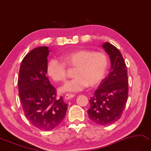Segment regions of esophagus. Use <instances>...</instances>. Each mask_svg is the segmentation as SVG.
I'll list each match as a JSON object with an SVG mask.
<instances>
[{
	"mask_svg": "<svg viewBox=\"0 0 151 151\" xmlns=\"http://www.w3.org/2000/svg\"><path fill=\"white\" fill-rule=\"evenodd\" d=\"M75 96L74 94H66L65 95V100H69L70 99H72Z\"/></svg>",
	"mask_w": 151,
	"mask_h": 151,
	"instance_id": "34e87169",
	"label": "esophagus"
}]
</instances>
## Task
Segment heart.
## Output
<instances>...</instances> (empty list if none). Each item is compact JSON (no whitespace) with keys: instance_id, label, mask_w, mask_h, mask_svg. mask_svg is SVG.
Returning a JSON list of instances; mask_svg holds the SVG:
<instances>
[{"instance_id":"obj_1","label":"heart","mask_w":151,"mask_h":151,"mask_svg":"<svg viewBox=\"0 0 151 151\" xmlns=\"http://www.w3.org/2000/svg\"><path fill=\"white\" fill-rule=\"evenodd\" d=\"M62 58L66 65L76 68L73 75L75 78L68 82L62 87L61 90L63 91L79 92L89 86H97L105 77L109 65L106 54L89 50L67 52L62 56ZM65 65L56 58H52L48 62L47 74L54 81L64 82L67 79Z\"/></svg>"}]
</instances>
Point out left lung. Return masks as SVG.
Instances as JSON below:
<instances>
[{"instance_id": "1", "label": "left lung", "mask_w": 151, "mask_h": 151, "mask_svg": "<svg viewBox=\"0 0 151 151\" xmlns=\"http://www.w3.org/2000/svg\"><path fill=\"white\" fill-rule=\"evenodd\" d=\"M102 47L109 55L111 70L91 98L87 113L95 124L106 125L118 121L123 113L128 98V76L120 51L109 42Z\"/></svg>"}]
</instances>
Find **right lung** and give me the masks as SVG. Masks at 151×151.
Returning <instances> with one entry per match:
<instances>
[{"mask_svg":"<svg viewBox=\"0 0 151 151\" xmlns=\"http://www.w3.org/2000/svg\"><path fill=\"white\" fill-rule=\"evenodd\" d=\"M47 47L35 48L24 57L18 78L20 103L24 114L35 127L51 131L61 123L68 104L62 96L57 99V91L47 74Z\"/></svg>","mask_w":151,"mask_h":151,"instance_id":"right-lung-1","label":"right lung"}]
</instances>
